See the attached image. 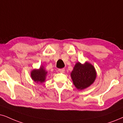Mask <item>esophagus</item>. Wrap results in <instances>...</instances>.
<instances>
[{
	"label": "esophagus",
	"instance_id": "1",
	"mask_svg": "<svg viewBox=\"0 0 123 123\" xmlns=\"http://www.w3.org/2000/svg\"><path fill=\"white\" fill-rule=\"evenodd\" d=\"M58 71H60V73H63L65 72V69H59V70H58Z\"/></svg>",
	"mask_w": 123,
	"mask_h": 123
}]
</instances>
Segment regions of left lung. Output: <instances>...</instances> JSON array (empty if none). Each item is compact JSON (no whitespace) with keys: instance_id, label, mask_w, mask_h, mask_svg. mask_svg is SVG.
I'll use <instances>...</instances> for the list:
<instances>
[{"instance_id":"1","label":"left lung","mask_w":123,"mask_h":123,"mask_svg":"<svg viewBox=\"0 0 123 123\" xmlns=\"http://www.w3.org/2000/svg\"><path fill=\"white\" fill-rule=\"evenodd\" d=\"M71 77L75 87L83 90L94 83L96 77V70L94 66L87 62L84 64L77 62L71 73Z\"/></svg>"}]
</instances>
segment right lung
<instances>
[{
	"label": "right lung",
	"mask_w": 123,
	"mask_h": 123,
	"mask_svg": "<svg viewBox=\"0 0 123 123\" xmlns=\"http://www.w3.org/2000/svg\"><path fill=\"white\" fill-rule=\"evenodd\" d=\"M48 72L44 69V68L42 66L40 69H33L31 71V76L32 79L36 83H42L45 82Z\"/></svg>",
	"instance_id": "add662e5"
}]
</instances>
